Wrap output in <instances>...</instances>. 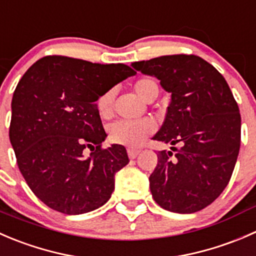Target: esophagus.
Wrapping results in <instances>:
<instances>
[{
  "mask_svg": "<svg viewBox=\"0 0 256 256\" xmlns=\"http://www.w3.org/2000/svg\"><path fill=\"white\" fill-rule=\"evenodd\" d=\"M140 153V149H136V148H128V156L130 159L136 158V156Z\"/></svg>",
  "mask_w": 256,
  "mask_h": 256,
  "instance_id": "1",
  "label": "esophagus"
}]
</instances>
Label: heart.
Listing matches in <instances>:
<instances>
[{"label": "heart", "instance_id": "1", "mask_svg": "<svg viewBox=\"0 0 256 256\" xmlns=\"http://www.w3.org/2000/svg\"><path fill=\"white\" fill-rule=\"evenodd\" d=\"M134 90L139 98L146 100L152 92L158 93V84L152 78H140L133 86ZM114 90H110L103 93L97 100L98 113L102 118H107L112 114ZM154 130V123L149 120H118L112 123L108 128L110 139L114 143L127 144V146H138L148 134Z\"/></svg>", "mask_w": 256, "mask_h": 256}]
</instances>
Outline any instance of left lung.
<instances>
[{
  "mask_svg": "<svg viewBox=\"0 0 256 256\" xmlns=\"http://www.w3.org/2000/svg\"><path fill=\"white\" fill-rule=\"evenodd\" d=\"M132 67L156 77L172 94L153 139L177 153L158 152L149 176L152 196L173 213L202 210L228 186L239 154L242 118L232 90L210 63L194 54L162 56Z\"/></svg>",
  "mask_w": 256,
  "mask_h": 256,
  "instance_id": "1",
  "label": "left lung"
}]
</instances>
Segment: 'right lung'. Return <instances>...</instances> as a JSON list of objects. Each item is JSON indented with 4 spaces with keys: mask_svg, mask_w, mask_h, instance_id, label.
Returning <instances> with one entry per match:
<instances>
[{
    "mask_svg": "<svg viewBox=\"0 0 256 256\" xmlns=\"http://www.w3.org/2000/svg\"><path fill=\"white\" fill-rule=\"evenodd\" d=\"M134 74L122 63L47 56L18 82L10 140L24 180L50 209L77 215L110 200L116 173L129 159L120 144L100 148L107 134L96 102ZM87 148L90 157L84 154Z\"/></svg>",
    "mask_w": 256,
    "mask_h": 256,
    "instance_id": "right-lung-1",
    "label": "right lung"
}]
</instances>
